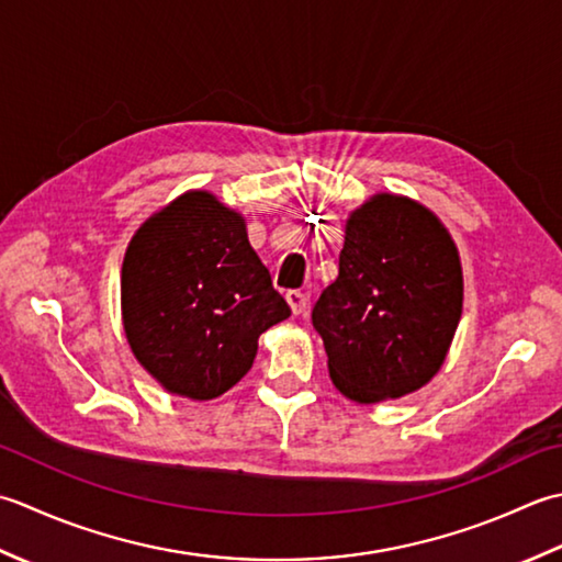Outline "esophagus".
<instances>
[{"mask_svg": "<svg viewBox=\"0 0 562 562\" xmlns=\"http://www.w3.org/2000/svg\"><path fill=\"white\" fill-rule=\"evenodd\" d=\"M285 301H289L293 315H301V313H305V307H307V295H305L303 291H289V293H285Z\"/></svg>", "mask_w": 562, "mask_h": 562, "instance_id": "esophagus-1", "label": "esophagus"}]
</instances>
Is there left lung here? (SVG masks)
Listing matches in <instances>:
<instances>
[{"label":"left lung","mask_w":562,"mask_h":562,"mask_svg":"<svg viewBox=\"0 0 562 562\" xmlns=\"http://www.w3.org/2000/svg\"><path fill=\"white\" fill-rule=\"evenodd\" d=\"M463 311V271L449 231L425 205L375 193L347 221L339 277L313 307L331 383L373 405L427 385Z\"/></svg>","instance_id":"left-lung-1"}]
</instances>
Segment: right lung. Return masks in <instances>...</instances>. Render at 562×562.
<instances>
[{
  "label": "right lung",
  "mask_w": 562,
  "mask_h": 562,
  "mask_svg": "<svg viewBox=\"0 0 562 562\" xmlns=\"http://www.w3.org/2000/svg\"><path fill=\"white\" fill-rule=\"evenodd\" d=\"M123 329L165 391L213 400L243 378L261 331L291 315L245 217L187 191L137 227L121 271Z\"/></svg>",
  "instance_id": "obj_1"
}]
</instances>
